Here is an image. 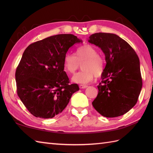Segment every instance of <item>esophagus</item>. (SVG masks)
<instances>
[{
	"instance_id": "obj_1",
	"label": "esophagus",
	"mask_w": 153,
	"mask_h": 153,
	"mask_svg": "<svg viewBox=\"0 0 153 153\" xmlns=\"http://www.w3.org/2000/svg\"><path fill=\"white\" fill-rule=\"evenodd\" d=\"M87 87V85H79V88L80 89H85Z\"/></svg>"
}]
</instances>
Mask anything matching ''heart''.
Returning <instances> with one entry per match:
<instances>
[{"label": "heart", "mask_w": 153, "mask_h": 153, "mask_svg": "<svg viewBox=\"0 0 153 153\" xmlns=\"http://www.w3.org/2000/svg\"><path fill=\"white\" fill-rule=\"evenodd\" d=\"M82 71L77 73L71 78L74 83L87 84L93 81L95 75L100 77L103 74L105 63L102 58L98 54V51L89 44L79 47L76 52V56L67 54L64 56V67L68 73L74 74L78 69L80 63H83Z\"/></svg>", "instance_id": "1"}]
</instances>
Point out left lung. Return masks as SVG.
Here are the masks:
<instances>
[{"label": "left lung", "mask_w": 153, "mask_h": 153, "mask_svg": "<svg viewBox=\"0 0 153 153\" xmlns=\"http://www.w3.org/2000/svg\"><path fill=\"white\" fill-rule=\"evenodd\" d=\"M87 41L102 51L106 62L102 82L97 86L99 93L92 105L106 118L123 115L137 103L142 88L139 57L130 45L116 34L94 33Z\"/></svg>", "instance_id": "left-lung-1"}]
</instances>
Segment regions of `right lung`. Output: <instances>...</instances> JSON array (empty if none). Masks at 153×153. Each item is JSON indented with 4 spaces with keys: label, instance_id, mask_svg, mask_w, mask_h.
<instances>
[{
    "label": "right lung",
    "instance_id": "add662e5",
    "mask_svg": "<svg viewBox=\"0 0 153 153\" xmlns=\"http://www.w3.org/2000/svg\"><path fill=\"white\" fill-rule=\"evenodd\" d=\"M79 43L82 40L72 34H59L32 43L24 52L16 71L17 93L34 116L53 118L79 89L76 83L70 85L64 71L68 49Z\"/></svg>",
    "mask_w": 153,
    "mask_h": 153
}]
</instances>
